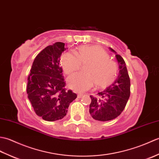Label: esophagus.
Instances as JSON below:
<instances>
[{
    "label": "esophagus",
    "mask_w": 159,
    "mask_h": 159,
    "mask_svg": "<svg viewBox=\"0 0 159 159\" xmlns=\"http://www.w3.org/2000/svg\"><path fill=\"white\" fill-rule=\"evenodd\" d=\"M83 96V94L81 93H79L77 94V97L79 98H81Z\"/></svg>",
    "instance_id": "34e87169"
}]
</instances>
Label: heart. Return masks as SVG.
Here are the masks:
<instances>
[{
    "mask_svg": "<svg viewBox=\"0 0 159 159\" xmlns=\"http://www.w3.org/2000/svg\"><path fill=\"white\" fill-rule=\"evenodd\" d=\"M63 72L70 75L79 70L80 66H87L85 74H76L67 79L70 88L84 92L96 84L98 88H106L116 80L118 74L117 63L110 59L105 50L98 46H81L75 51V56L69 52L61 58Z\"/></svg>",
    "mask_w": 159,
    "mask_h": 159,
    "instance_id": "1",
    "label": "heart"
}]
</instances>
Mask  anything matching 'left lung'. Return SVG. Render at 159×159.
Wrapping results in <instances>:
<instances>
[{
	"label": "left lung",
	"instance_id": "left-lung-1",
	"mask_svg": "<svg viewBox=\"0 0 159 159\" xmlns=\"http://www.w3.org/2000/svg\"><path fill=\"white\" fill-rule=\"evenodd\" d=\"M109 49L116 52L111 48ZM116 57L120 68L117 79L105 90L98 93V96H90L89 113L96 120L106 121L119 116L130 97V80L126 63L120 55L116 54Z\"/></svg>",
	"mask_w": 159,
	"mask_h": 159
}]
</instances>
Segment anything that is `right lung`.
Listing matches in <instances>:
<instances>
[{
	"label": "right lung",
	"instance_id": "obj_1",
	"mask_svg": "<svg viewBox=\"0 0 159 159\" xmlns=\"http://www.w3.org/2000/svg\"><path fill=\"white\" fill-rule=\"evenodd\" d=\"M65 43L56 42L42 50L34 60L28 76L26 93L35 113L48 121L62 119L77 95L66 89L59 59Z\"/></svg>",
	"mask_w": 159,
	"mask_h": 159
}]
</instances>
